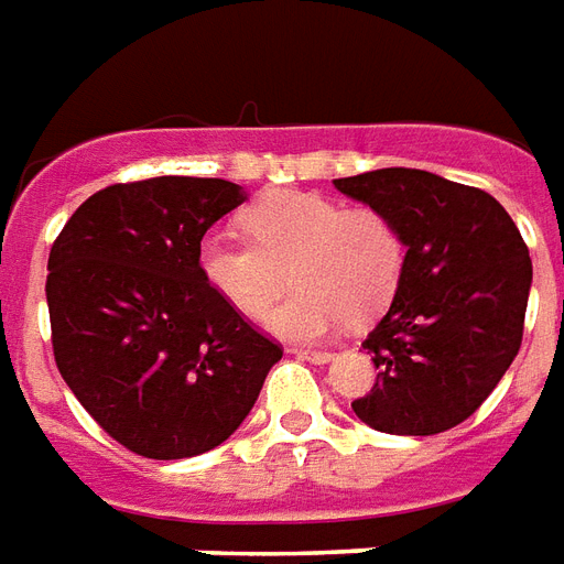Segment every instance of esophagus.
<instances>
[{"label":"esophagus","instance_id":"esophagus-1","mask_svg":"<svg viewBox=\"0 0 564 564\" xmlns=\"http://www.w3.org/2000/svg\"><path fill=\"white\" fill-rule=\"evenodd\" d=\"M297 359H306L312 366H327L329 359L336 357V354H329V350H291Z\"/></svg>","mask_w":564,"mask_h":564}]
</instances>
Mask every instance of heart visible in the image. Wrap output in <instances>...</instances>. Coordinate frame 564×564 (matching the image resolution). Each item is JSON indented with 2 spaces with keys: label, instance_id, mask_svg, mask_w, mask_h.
I'll use <instances>...</instances> for the list:
<instances>
[{
  "label": "heart",
  "instance_id": "obj_1",
  "mask_svg": "<svg viewBox=\"0 0 564 564\" xmlns=\"http://www.w3.org/2000/svg\"><path fill=\"white\" fill-rule=\"evenodd\" d=\"M249 240L210 235L198 247L207 285L240 315L261 317L291 282L297 291L270 312L267 329L288 341H324L368 324L392 303L408 247L378 207H341L306 189H270L243 210Z\"/></svg>",
  "mask_w": 564,
  "mask_h": 564
}]
</instances>
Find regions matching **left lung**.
Instances as JSON below:
<instances>
[{"label":"left lung","mask_w":564,"mask_h":564,"mask_svg":"<svg viewBox=\"0 0 564 564\" xmlns=\"http://www.w3.org/2000/svg\"><path fill=\"white\" fill-rule=\"evenodd\" d=\"M333 184L395 219L408 247L395 297L362 341L378 383L354 413L401 437L460 425L523 338L532 261L514 219L485 189L422 169H375Z\"/></svg>","instance_id":"8db88e82"}]
</instances>
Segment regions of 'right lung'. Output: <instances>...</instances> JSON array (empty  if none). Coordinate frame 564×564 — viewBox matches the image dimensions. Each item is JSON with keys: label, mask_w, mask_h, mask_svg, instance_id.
Listing matches in <instances>:
<instances>
[{"label": "right lung", "mask_w": 564, "mask_h": 564, "mask_svg": "<svg viewBox=\"0 0 564 564\" xmlns=\"http://www.w3.org/2000/svg\"><path fill=\"white\" fill-rule=\"evenodd\" d=\"M247 202L223 177L163 175L86 198L50 249L46 306L62 378L142 458L217 448L282 347L207 285L202 237Z\"/></svg>", "instance_id": "1"}]
</instances>
